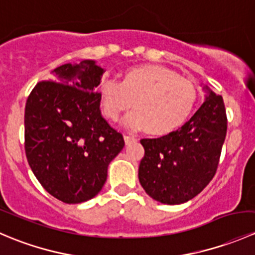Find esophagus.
<instances>
[{
  "mask_svg": "<svg viewBox=\"0 0 255 255\" xmlns=\"http://www.w3.org/2000/svg\"><path fill=\"white\" fill-rule=\"evenodd\" d=\"M125 142H126V144L134 143V142H137V138H135V137H133V135H128V134H125Z\"/></svg>",
  "mask_w": 255,
  "mask_h": 255,
  "instance_id": "1",
  "label": "esophagus"
}]
</instances>
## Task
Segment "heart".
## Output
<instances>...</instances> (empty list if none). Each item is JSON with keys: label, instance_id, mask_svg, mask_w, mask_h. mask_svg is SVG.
Segmentation results:
<instances>
[{"label": "heart", "instance_id": "obj_1", "mask_svg": "<svg viewBox=\"0 0 255 255\" xmlns=\"http://www.w3.org/2000/svg\"><path fill=\"white\" fill-rule=\"evenodd\" d=\"M104 113L117 121L132 105L125 125L164 134L176 129L190 117L199 99L196 86L174 71L161 66L144 65L129 69L122 82L106 78L100 85Z\"/></svg>", "mask_w": 255, "mask_h": 255}]
</instances>
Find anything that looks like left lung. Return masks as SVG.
<instances>
[{
  "label": "left lung",
  "instance_id": "1",
  "mask_svg": "<svg viewBox=\"0 0 255 255\" xmlns=\"http://www.w3.org/2000/svg\"><path fill=\"white\" fill-rule=\"evenodd\" d=\"M205 102L181 128L144 138L138 177L144 191L166 205L187 202L215 176L227 133L225 104L208 86Z\"/></svg>",
  "mask_w": 255,
  "mask_h": 255
}]
</instances>
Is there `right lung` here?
Returning <instances> with one entry per match:
<instances>
[{
  "mask_svg": "<svg viewBox=\"0 0 255 255\" xmlns=\"http://www.w3.org/2000/svg\"><path fill=\"white\" fill-rule=\"evenodd\" d=\"M95 60L64 64L35 85L25 104L24 148L33 174L55 199L80 204L96 196L125 146L101 115Z\"/></svg>",
  "mask_w": 255,
  "mask_h": 255,
  "instance_id": "add662e5",
  "label": "right lung"
}]
</instances>
